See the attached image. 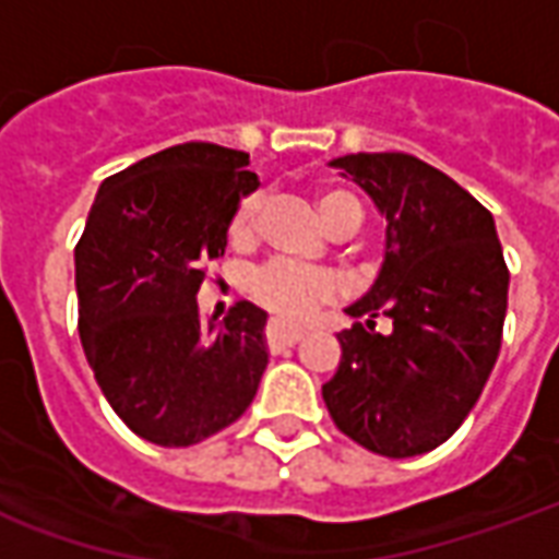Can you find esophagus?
I'll list each match as a JSON object with an SVG mask.
<instances>
[{
    "label": "esophagus",
    "instance_id": "34e87169",
    "mask_svg": "<svg viewBox=\"0 0 559 559\" xmlns=\"http://www.w3.org/2000/svg\"><path fill=\"white\" fill-rule=\"evenodd\" d=\"M305 338V329L299 326H284L278 320H272L266 329V344L272 350H281V347H293Z\"/></svg>",
    "mask_w": 559,
    "mask_h": 559
}]
</instances>
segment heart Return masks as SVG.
<instances>
[{
    "mask_svg": "<svg viewBox=\"0 0 559 559\" xmlns=\"http://www.w3.org/2000/svg\"><path fill=\"white\" fill-rule=\"evenodd\" d=\"M317 212L332 236H350L362 224V206L356 197L341 188H323L317 194ZM263 224V200L260 194H248L239 200L227 221V242L233 251H251L260 239ZM248 293L257 305H263L281 320H311V317L335 302L341 293V281L329 269H305L293 263H269L257 269L248 278Z\"/></svg>",
    "mask_w": 559,
    "mask_h": 559,
    "instance_id": "1",
    "label": "heart"
}]
</instances>
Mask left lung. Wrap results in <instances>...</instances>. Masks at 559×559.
<instances>
[{
  "label": "left lung",
  "instance_id": "obj_1",
  "mask_svg": "<svg viewBox=\"0 0 559 559\" xmlns=\"http://www.w3.org/2000/svg\"><path fill=\"white\" fill-rule=\"evenodd\" d=\"M386 218L380 275L338 332L341 362L323 386L329 416L386 457L445 443L467 419L500 353L509 269L488 209L431 164L404 152L329 160ZM377 316L393 329L380 336Z\"/></svg>",
  "mask_w": 559,
  "mask_h": 559
}]
</instances>
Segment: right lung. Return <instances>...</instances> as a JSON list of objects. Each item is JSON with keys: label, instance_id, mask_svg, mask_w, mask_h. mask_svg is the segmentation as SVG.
<instances>
[{"label": "right lung", "instance_id": "obj_1", "mask_svg": "<svg viewBox=\"0 0 559 559\" xmlns=\"http://www.w3.org/2000/svg\"><path fill=\"white\" fill-rule=\"evenodd\" d=\"M248 152L179 143L104 179L74 248L80 341L131 431L179 449L239 419L266 371V311L203 320L197 290L257 188Z\"/></svg>", "mask_w": 559, "mask_h": 559}]
</instances>
